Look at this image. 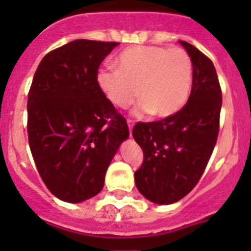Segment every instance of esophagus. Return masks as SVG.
Instances as JSON below:
<instances>
[{"label": "esophagus", "mask_w": 251, "mask_h": 251, "mask_svg": "<svg viewBox=\"0 0 251 251\" xmlns=\"http://www.w3.org/2000/svg\"><path fill=\"white\" fill-rule=\"evenodd\" d=\"M127 124H128V128H129V132H132V129H133V121L132 119H127Z\"/></svg>", "instance_id": "obj_1"}]
</instances>
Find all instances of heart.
Returning <instances> with one entry per match:
<instances>
[{
    "instance_id": "b5f03b06",
    "label": "heart",
    "mask_w": 251,
    "mask_h": 251,
    "mask_svg": "<svg viewBox=\"0 0 251 251\" xmlns=\"http://www.w3.org/2000/svg\"><path fill=\"white\" fill-rule=\"evenodd\" d=\"M115 65L97 74L98 88L114 105L127 108L138 95V112L167 118L187 103L194 69L183 49L132 46L115 57Z\"/></svg>"
}]
</instances>
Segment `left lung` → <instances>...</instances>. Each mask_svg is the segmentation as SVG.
<instances>
[{
	"instance_id": "left-lung-1",
	"label": "left lung",
	"mask_w": 251,
	"mask_h": 251,
	"mask_svg": "<svg viewBox=\"0 0 251 251\" xmlns=\"http://www.w3.org/2000/svg\"><path fill=\"white\" fill-rule=\"evenodd\" d=\"M192 61V89L176 114L137 123L133 138L143 151L134 174L138 191L158 205L179 201L197 185L219 134L223 97L212 61L194 45L179 41Z\"/></svg>"
}]
</instances>
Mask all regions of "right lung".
Wrapping results in <instances>:
<instances>
[{"mask_svg": "<svg viewBox=\"0 0 251 251\" xmlns=\"http://www.w3.org/2000/svg\"><path fill=\"white\" fill-rule=\"evenodd\" d=\"M118 43L75 40L44 56L27 99L31 153L46 187L77 203L101 191L127 121L97 84L99 65Z\"/></svg>", "mask_w": 251, "mask_h": 251, "instance_id": "right-lung-1", "label": "right lung"}]
</instances>
